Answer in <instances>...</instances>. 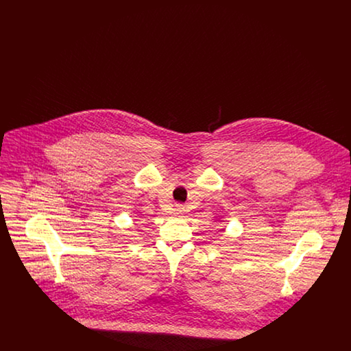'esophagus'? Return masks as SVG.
I'll return each mask as SVG.
<instances>
[{
	"label": "esophagus",
	"instance_id": "34e87169",
	"mask_svg": "<svg viewBox=\"0 0 351 351\" xmlns=\"http://www.w3.org/2000/svg\"><path fill=\"white\" fill-rule=\"evenodd\" d=\"M173 213H175V216H179V217H180V216H183V205H176V206H175V209H173Z\"/></svg>",
	"mask_w": 351,
	"mask_h": 351
}]
</instances>
